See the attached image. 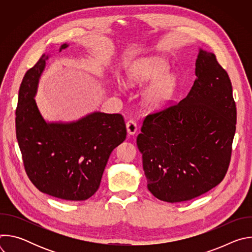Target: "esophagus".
Returning <instances> with one entry per match:
<instances>
[{
  "instance_id": "1",
  "label": "esophagus",
  "mask_w": 252,
  "mask_h": 252,
  "mask_svg": "<svg viewBox=\"0 0 252 252\" xmlns=\"http://www.w3.org/2000/svg\"><path fill=\"white\" fill-rule=\"evenodd\" d=\"M126 130L128 134H134L137 131V126L133 120H129L128 122H126Z\"/></svg>"
}]
</instances>
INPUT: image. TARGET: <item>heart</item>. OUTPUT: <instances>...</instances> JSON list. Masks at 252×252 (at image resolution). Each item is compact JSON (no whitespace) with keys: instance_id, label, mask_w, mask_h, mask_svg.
I'll use <instances>...</instances> for the list:
<instances>
[{"instance_id":"1","label":"heart","mask_w":252,"mask_h":252,"mask_svg":"<svg viewBox=\"0 0 252 252\" xmlns=\"http://www.w3.org/2000/svg\"><path fill=\"white\" fill-rule=\"evenodd\" d=\"M168 69L166 63L159 58H147L134 64L128 75V82L133 86H143L156 82L148 88L145 94L146 101L158 107L170 99L175 90V80L172 76L162 77Z\"/></svg>"}]
</instances>
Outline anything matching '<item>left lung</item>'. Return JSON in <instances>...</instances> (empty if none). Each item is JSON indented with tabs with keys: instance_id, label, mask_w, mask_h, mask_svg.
I'll return each instance as SVG.
<instances>
[{
	"instance_id": "8db88e82",
	"label": "left lung",
	"mask_w": 252,
	"mask_h": 252,
	"mask_svg": "<svg viewBox=\"0 0 252 252\" xmlns=\"http://www.w3.org/2000/svg\"><path fill=\"white\" fill-rule=\"evenodd\" d=\"M195 76L185 98L145 118L136 138L148 189L167 202L207 192L230 163L236 128L230 79L215 55L202 50Z\"/></svg>"
}]
</instances>
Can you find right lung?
Listing matches in <instances>:
<instances>
[{
	"label": "right lung",
	"mask_w": 252,
	"mask_h": 252,
	"mask_svg": "<svg viewBox=\"0 0 252 252\" xmlns=\"http://www.w3.org/2000/svg\"><path fill=\"white\" fill-rule=\"evenodd\" d=\"M47 60L43 55L27 71L19 91L16 135L24 167L40 191L86 200L98 189L112 152L126 139V123L121 114L97 112L76 123L47 124L33 99Z\"/></svg>",
	"instance_id": "add662e5"
}]
</instances>
